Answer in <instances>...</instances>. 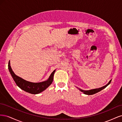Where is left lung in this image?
<instances>
[{
	"label": "left lung",
	"instance_id": "1",
	"mask_svg": "<svg viewBox=\"0 0 122 122\" xmlns=\"http://www.w3.org/2000/svg\"><path fill=\"white\" fill-rule=\"evenodd\" d=\"M111 81H112V80H110L109 82L106 85V86H103V87H102L99 88H96V89L91 90H87V91L83 90L80 89V88H78V87H77V88H78V89L80 91H81V92H83V93L84 94L87 95H94V94H96V93H98V92H100L101 91H102V90L104 89V88H105L107 86H108V85H109L110 83H111Z\"/></svg>",
	"mask_w": 122,
	"mask_h": 122
}]
</instances>
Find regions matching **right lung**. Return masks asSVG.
I'll use <instances>...</instances> for the list:
<instances>
[{
	"label": "right lung",
	"mask_w": 122,
	"mask_h": 122,
	"mask_svg": "<svg viewBox=\"0 0 122 122\" xmlns=\"http://www.w3.org/2000/svg\"><path fill=\"white\" fill-rule=\"evenodd\" d=\"M8 69L11 76L17 86L22 90L31 94H38L45 90L49 86L53 81L54 74L55 72V70L51 74L48 79L47 80L41 82L35 83L28 81L16 75L10 67V61L8 64Z\"/></svg>",
	"instance_id": "1"
}]
</instances>
